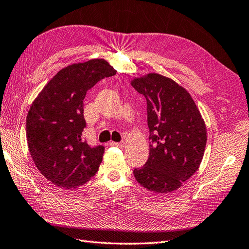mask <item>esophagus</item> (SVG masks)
<instances>
[{"label":"esophagus","mask_w":249,"mask_h":249,"mask_svg":"<svg viewBox=\"0 0 249 249\" xmlns=\"http://www.w3.org/2000/svg\"><path fill=\"white\" fill-rule=\"evenodd\" d=\"M111 146H117V147H124L125 146V142H120V143H118V142H110L109 143Z\"/></svg>","instance_id":"34e87169"}]
</instances>
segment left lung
<instances>
[{
	"label": "left lung",
	"instance_id": "obj_1",
	"mask_svg": "<svg viewBox=\"0 0 249 249\" xmlns=\"http://www.w3.org/2000/svg\"><path fill=\"white\" fill-rule=\"evenodd\" d=\"M147 101L149 157L133 170L137 182L157 194L182 186L199 169L207 142L202 114L185 88L173 79L147 73L130 81Z\"/></svg>",
	"mask_w": 249,
	"mask_h": 249
}]
</instances>
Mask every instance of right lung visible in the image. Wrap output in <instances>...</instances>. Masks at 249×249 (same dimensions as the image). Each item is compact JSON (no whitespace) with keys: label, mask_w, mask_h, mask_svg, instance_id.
Masks as SVG:
<instances>
[{"label":"right lung","mask_w":249,"mask_h":249,"mask_svg":"<svg viewBox=\"0 0 249 249\" xmlns=\"http://www.w3.org/2000/svg\"><path fill=\"white\" fill-rule=\"evenodd\" d=\"M117 73L104 59L62 68L37 94L27 113L28 150L36 168L53 185L74 189L97 174L104 147L82 140L84 100L100 80Z\"/></svg>","instance_id":"1"}]
</instances>
